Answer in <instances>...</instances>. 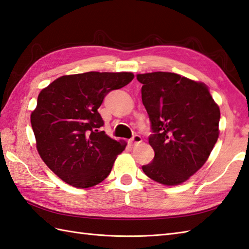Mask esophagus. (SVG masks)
<instances>
[{
    "mask_svg": "<svg viewBox=\"0 0 249 249\" xmlns=\"http://www.w3.org/2000/svg\"><path fill=\"white\" fill-rule=\"evenodd\" d=\"M140 143H142V138L140 135H134L133 138L129 140V144L131 146H135V145H138Z\"/></svg>",
    "mask_w": 249,
    "mask_h": 249,
    "instance_id": "34e87169",
    "label": "esophagus"
}]
</instances>
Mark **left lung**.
Instances as JSON below:
<instances>
[{
  "mask_svg": "<svg viewBox=\"0 0 249 249\" xmlns=\"http://www.w3.org/2000/svg\"><path fill=\"white\" fill-rule=\"evenodd\" d=\"M153 134L155 157L144 173L166 186L179 185L200 170L219 135L220 110L202 83L169 72L136 76Z\"/></svg>",
  "mask_w": 249,
  "mask_h": 249,
  "instance_id": "1",
  "label": "left lung"
}]
</instances>
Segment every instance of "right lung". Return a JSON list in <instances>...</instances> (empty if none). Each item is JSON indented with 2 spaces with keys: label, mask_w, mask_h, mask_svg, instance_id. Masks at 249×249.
I'll return each instance as SVG.
<instances>
[{
  "label": "right lung",
  "mask_w": 249,
  "mask_h": 249,
  "mask_svg": "<svg viewBox=\"0 0 249 249\" xmlns=\"http://www.w3.org/2000/svg\"><path fill=\"white\" fill-rule=\"evenodd\" d=\"M128 72L61 76L40 91L31 124L40 158L63 181L89 188L107 177L126 143L101 131L99 113L109 91L128 85Z\"/></svg>",
  "instance_id": "add662e5"
}]
</instances>
